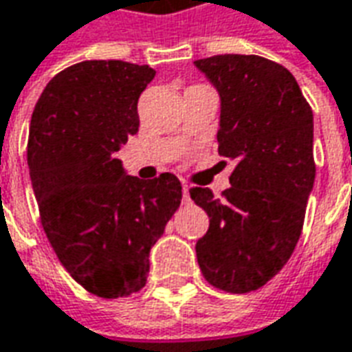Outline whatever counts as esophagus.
<instances>
[{
	"mask_svg": "<svg viewBox=\"0 0 352 352\" xmlns=\"http://www.w3.org/2000/svg\"><path fill=\"white\" fill-rule=\"evenodd\" d=\"M183 201L188 204L190 201V192H188V184H183Z\"/></svg>",
	"mask_w": 352,
	"mask_h": 352,
	"instance_id": "esophagus-1",
	"label": "esophagus"
}]
</instances>
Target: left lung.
<instances>
[{"label": "left lung", "mask_w": 352, "mask_h": 352, "mask_svg": "<svg viewBox=\"0 0 352 352\" xmlns=\"http://www.w3.org/2000/svg\"><path fill=\"white\" fill-rule=\"evenodd\" d=\"M194 65L219 92V154L234 164L224 198L190 188L209 217L196 256L213 287L245 294L283 270L302 234L315 184L313 111L272 60L222 54Z\"/></svg>", "instance_id": "obj_1"}]
</instances>
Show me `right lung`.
I'll return each mask as SVG.
<instances>
[{
    "label": "right lung",
    "instance_id": "add662e5",
    "mask_svg": "<svg viewBox=\"0 0 352 352\" xmlns=\"http://www.w3.org/2000/svg\"><path fill=\"white\" fill-rule=\"evenodd\" d=\"M154 75L120 60L75 64L47 85L30 122L45 234L73 279L100 298L145 287L151 249L183 198L173 173L143 181L115 156L139 130L138 100Z\"/></svg>",
    "mask_w": 352,
    "mask_h": 352
}]
</instances>
